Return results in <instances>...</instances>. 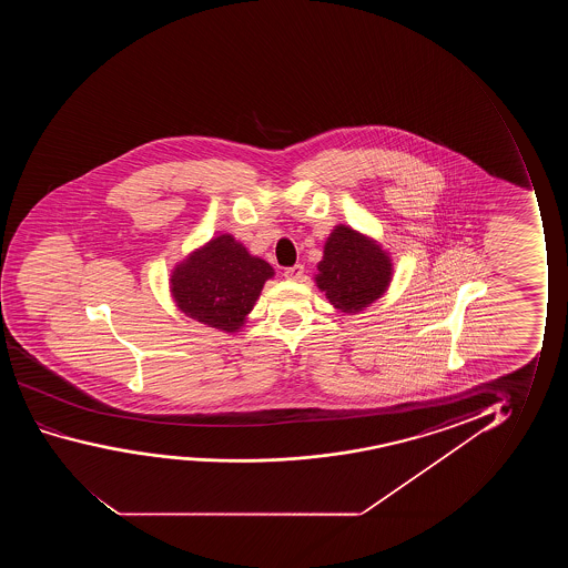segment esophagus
I'll use <instances>...</instances> for the list:
<instances>
[{"mask_svg":"<svg viewBox=\"0 0 568 568\" xmlns=\"http://www.w3.org/2000/svg\"><path fill=\"white\" fill-rule=\"evenodd\" d=\"M303 275H304V265L303 264L291 265V267H287V270H285V277H287V280H293V281L303 280Z\"/></svg>","mask_w":568,"mask_h":568,"instance_id":"34e87169","label":"esophagus"}]
</instances>
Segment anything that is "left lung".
Masks as SVG:
<instances>
[{"label":"left lung","mask_w":568,"mask_h":568,"mask_svg":"<svg viewBox=\"0 0 568 568\" xmlns=\"http://www.w3.org/2000/svg\"><path fill=\"white\" fill-rule=\"evenodd\" d=\"M318 272L316 283L329 303L343 312H357L386 291L392 264L373 241L342 225L329 234Z\"/></svg>","instance_id":"1"}]
</instances>
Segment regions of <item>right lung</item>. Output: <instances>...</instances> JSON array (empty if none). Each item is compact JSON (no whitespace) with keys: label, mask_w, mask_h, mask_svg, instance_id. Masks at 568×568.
<instances>
[{"label":"right lung","mask_w":568,"mask_h":568,"mask_svg":"<svg viewBox=\"0 0 568 568\" xmlns=\"http://www.w3.org/2000/svg\"><path fill=\"white\" fill-rule=\"evenodd\" d=\"M272 275V265L250 256L241 242L223 234L174 270L172 295L190 318L236 332Z\"/></svg>","instance_id":"1"}]
</instances>
